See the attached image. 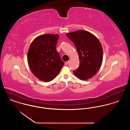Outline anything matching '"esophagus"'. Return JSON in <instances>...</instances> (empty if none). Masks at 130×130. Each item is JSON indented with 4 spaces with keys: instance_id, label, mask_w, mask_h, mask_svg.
Wrapping results in <instances>:
<instances>
[{
    "instance_id": "esophagus-1",
    "label": "esophagus",
    "mask_w": 130,
    "mask_h": 130,
    "mask_svg": "<svg viewBox=\"0 0 130 130\" xmlns=\"http://www.w3.org/2000/svg\"><path fill=\"white\" fill-rule=\"evenodd\" d=\"M69 62H70V61H67V62H66L65 63V64L66 65H67L69 64Z\"/></svg>"
}]
</instances>
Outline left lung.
Instances as JSON below:
<instances>
[{
  "instance_id": "obj_1",
  "label": "left lung",
  "mask_w": 130,
  "mask_h": 130,
  "mask_svg": "<svg viewBox=\"0 0 130 130\" xmlns=\"http://www.w3.org/2000/svg\"><path fill=\"white\" fill-rule=\"evenodd\" d=\"M66 36L75 45L80 60L79 67L73 71L74 75L83 80L92 77L102 63L103 50L99 40L84 30L69 32Z\"/></svg>"
}]
</instances>
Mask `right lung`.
<instances>
[{
    "mask_svg": "<svg viewBox=\"0 0 130 130\" xmlns=\"http://www.w3.org/2000/svg\"><path fill=\"white\" fill-rule=\"evenodd\" d=\"M59 35L44 34L36 37L28 52V62L31 72L40 80H53L64 65L56 46Z\"/></svg>",
    "mask_w": 130,
    "mask_h": 130,
    "instance_id": "obj_1",
    "label": "right lung"
}]
</instances>
